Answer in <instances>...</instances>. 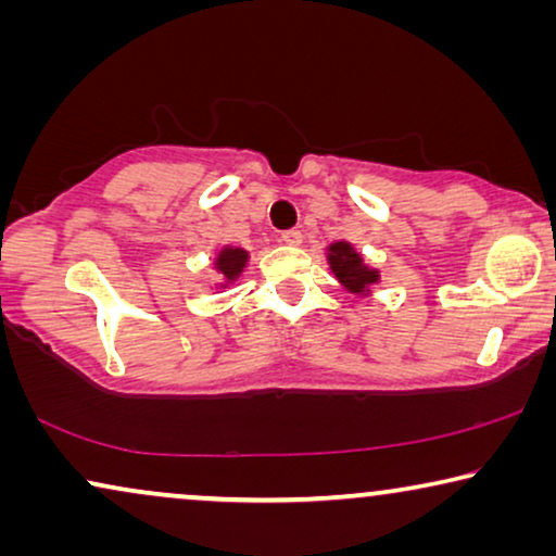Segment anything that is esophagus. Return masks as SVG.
Returning a JSON list of instances; mask_svg holds the SVG:
<instances>
[{
    "label": "esophagus",
    "mask_w": 556,
    "mask_h": 556,
    "mask_svg": "<svg viewBox=\"0 0 556 556\" xmlns=\"http://www.w3.org/2000/svg\"><path fill=\"white\" fill-rule=\"evenodd\" d=\"M280 242H283V245H301L303 242V232L301 230H286L283 235H280Z\"/></svg>",
    "instance_id": "obj_1"
}]
</instances>
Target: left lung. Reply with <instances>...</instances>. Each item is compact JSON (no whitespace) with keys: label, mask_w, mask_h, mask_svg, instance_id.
Segmentation results:
<instances>
[{"label":"left lung","mask_w":556,"mask_h":556,"mask_svg":"<svg viewBox=\"0 0 556 556\" xmlns=\"http://www.w3.org/2000/svg\"><path fill=\"white\" fill-rule=\"evenodd\" d=\"M326 261L333 278L344 286V291L367 299L371 288L379 286V270L364 261V255L349 240H337L326 248Z\"/></svg>","instance_id":"obj_1"}]
</instances>
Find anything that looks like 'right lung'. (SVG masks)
Instances as JSON below:
<instances>
[{
    "label": "right lung",
    "mask_w": 556,
    "mask_h": 556,
    "mask_svg": "<svg viewBox=\"0 0 556 556\" xmlns=\"http://www.w3.org/2000/svg\"><path fill=\"white\" fill-rule=\"evenodd\" d=\"M248 261H250V253L245 248H238V245H223V248H219L215 253V261H212L219 280L212 288H215V291H225V288L238 283V278L248 268Z\"/></svg>",
    "instance_id": "add662e5"
}]
</instances>
